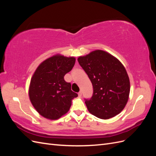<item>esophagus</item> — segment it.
I'll return each mask as SVG.
<instances>
[{"mask_svg": "<svg viewBox=\"0 0 156 156\" xmlns=\"http://www.w3.org/2000/svg\"><path fill=\"white\" fill-rule=\"evenodd\" d=\"M78 96H79V97H81L82 96V92H79L78 93Z\"/></svg>", "mask_w": 156, "mask_h": 156, "instance_id": "34e87169", "label": "esophagus"}]
</instances>
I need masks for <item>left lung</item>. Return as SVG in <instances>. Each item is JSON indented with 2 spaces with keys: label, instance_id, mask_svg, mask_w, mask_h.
Wrapping results in <instances>:
<instances>
[{
  "label": "left lung",
  "instance_id": "1",
  "mask_svg": "<svg viewBox=\"0 0 156 156\" xmlns=\"http://www.w3.org/2000/svg\"><path fill=\"white\" fill-rule=\"evenodd\" d=\"M93 86V94L85 103L88 111L100 119H109L126 107L130 92L129 76L124 65L115 56L103 50L79 56Z\"/></svg>",
  "mask_w": 156,
  "mask_h": 156
}]
</instances>
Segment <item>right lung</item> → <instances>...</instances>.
I'll use <instances>...</instances> for the list:
<instances>
[{"instance_id":"1","label":"right lung","mask_w":156,"mask_h":156,"mask_svg":"<svg viewBox=\"0 0 156 156\" xmlns=\"http://www.w3.org/2000/svg\"><path fill=\"white\" fill-rule=\"evenodd\" d=\"M73 56L56 54L42 62L32 75L29 88L30 101L45 119H59L69 111L72 100L78 96L64 77L73 68Z\"/></svg>"}]
</instances>
